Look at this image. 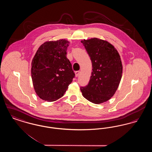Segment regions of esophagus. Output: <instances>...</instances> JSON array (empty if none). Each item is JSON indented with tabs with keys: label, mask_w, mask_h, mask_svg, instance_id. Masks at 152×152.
I'll use <instances>...</instances> for the list:
<instances>
[{
	"label": "esophagus",
	"mask_w": 152,
	"mask_h": 152,
	"mask_svg": "<svg viewBox=\"0 0 152 152\" xmlns=\"http://www.w3.org/2000/svg\"><path fill=\"white\" fill-rule=\"evenodd\" d=\"M80 72L79 71L75 72V74H76V77L79 76V75H80Z\"/></svg>",
	"instance_id": "esophagus-1"
}]
</instances>
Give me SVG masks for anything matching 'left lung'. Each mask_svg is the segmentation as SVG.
Returning <instances> with one entry per match:
<instances>
[{"label": "left lung", "instance_id": "obj_1", "mask_svg": "<svg viewBox=\"0 0 152 152\" xmlns=\"http://www.w3.org/2000/svg\"><path fill=\"white\" fill-rule=\"evenodd\" d=\"M81 43L92 64L88 85L80 87L83 96L94 104L109 100L115 94L121 79L123 66L116 48L108 42L93 38Z\"/></svg>", "mask_w": 152, "mask_h": 152}]
</instances>
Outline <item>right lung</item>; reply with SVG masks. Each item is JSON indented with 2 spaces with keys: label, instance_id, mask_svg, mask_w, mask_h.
Masks as SVG:
<instances>
[{
  "label": "right lung",
  "instance_id": "add662e5",
  "mask_svg": "<svg viewBox=\"0 0 152 152\" xmlns=\"http://www.w3.org/2000/svg\"><path fill=\"white\" fill-rule=\"evenodd\" d=\"M69 42H48L39 48L32 61L31 76L37 96L47 101L64 96L75 77L72 64L66 58Z\"/></svg>",
  "mask_w": 152,
  "mask_h": 152
}]
</instances>
